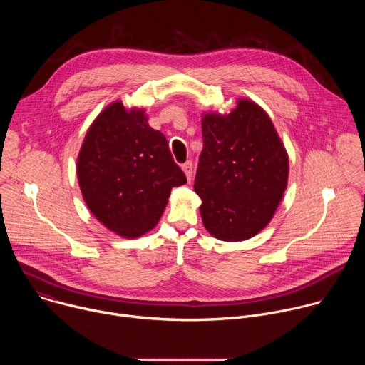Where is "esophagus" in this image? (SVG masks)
<instances>
[{"instance_id":"obj_1","label":"esophagus","mask_w":365,"mask_h":365,"mask_svg":"<svg viewBox=\"0 0 365 365\" xmlns=\"http://www.w3.org/2000/svg\"><path fill=\"white\" fill-rule=\"evenodd\" d=\"M182 169H183V172H185V175H186L187 180H190V179H192V172H193V165H192V160H187V162H185V163L182 165Z\"/></svg>"}]
</instances>
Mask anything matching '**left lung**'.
I'll return each mask as SVG.
<instances>
[{
	"mask_svg": "<svg viewBox=\"0 0 365 365\" xmlns=\"http://www.w3.org/2000/svg\"><path fill=\"white\" fill-rule=\"evenodd\" d=\"M203 150L195 178L205 228L242 241L272 220L287 185V153L269 115L241 99L228 115L202 120Z\"/></svg>",
	"mask_w": 365,
	"mask_h": 365,
	"instance_id": "obj_1",
	"label": "left lung"
}]
</instances>
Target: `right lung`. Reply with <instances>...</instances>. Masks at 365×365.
<instances>
[{
  "label": "right lung",
  "mask_w": 365,
  "mask_h": 365,
  "mask_svg": "<svg viewBox=\"0 0 365 365\" xmlns=\"http://www.w3.org/2000/svg\"><path fill=\"white\" fill-rule=\"evenodd\" d=\"M78 180L89 211L111 231L134 238L159 222L170 190L186 183L166 137L141 110L121 102L91 125L78 158Z\"/></svg>",
  "instance_id": "add662e5"
}]
</instances>
